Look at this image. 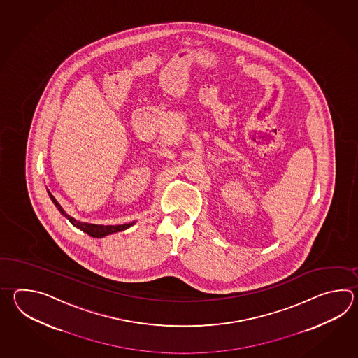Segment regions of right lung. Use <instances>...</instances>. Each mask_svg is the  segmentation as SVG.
<instances>
[{
  "instance_id": "add662e5",
  "label": "right lung",
  "mask_w": 358,
  "mask_h": 358,
  "mask_svg": "<svg viewBox=\"0 0 358 358\" xmlns=\"http://www.w3.org/2000/svg\"><path fill=\"white\" fill-rule=\"evenodd\" d=\"M47 192H48V190H47ZM48 196L51 198V201L54 202L55 206L57 207V210H59L76 228L80 229L82 231L87 233L88 236H93V238H103V236H108V234H114V233H117V231H122V230L130 228V227L134 224V221L130 222V224H122V225H97V224L82 222V221L76 220L74 217L69 216L68 213L62 210V207L59 205V202L55 199L54 196H52L50 192H48Z\"/></svg>"
}]
</instances>
